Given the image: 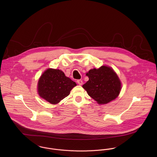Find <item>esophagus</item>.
Listing matches in <instances>:
<instances>
[{
	"label": "esophagus",
	"mask_w": 157,
	"mask_h": 157,
	"mask_svg": "<svg viewBox=\"0 0 157 157\" xmlns=\"http://www.w3.org/2000/svg\"><path fill=\"white\" fill-rule=\"evenodd\" d=\"M77 83L79 85H83V81L82 80H77Z\"/></svg>",
	"instance_id": "34e87169"
}]
</instances>
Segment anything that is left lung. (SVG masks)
<instances>
[{"label": "left lung", "mask_w": 157, "mask_h": 157, "mask_svg": "<svg viewBox=\"0 0 157 157\" xmlns=\"http://www.w3.org/2000/svg\"><path fill=\"white\" fill-rule=\"evenodd\" d=\"M86 75L89 80L82 87L98 104H106L118 96L121 84L111 67L102 66L98 69L94 68Z\"/></svg>", "instance_id": "obj_1"}]
</instances>
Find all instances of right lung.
Segmentation results:
<instances>
[{"mask_svg":"<svg viewBox=\"0 0 157 157\" xmlns=\"http://www.w3.org/2000/svg\"><path fill=\"white\" fill-rule=\"evenodd\" d=\"M77 84L59 69L49 68L40 77L37 90L40 97L56 105L70 94Z\"/></svg>","mask_w":157,"mask_h":157,"instance_id":"1","label":"right lung"}]
</instances>
